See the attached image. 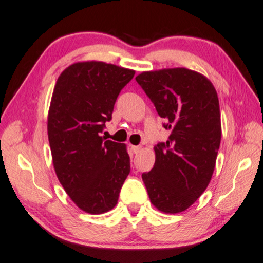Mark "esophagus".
Wrapping results in <instances>:
<instances>
[{
	"instance_id": "esophagus-1",
	"label": "esophagus",
	"mask_w": 263,
	"mask_h": 263,
	"mask_svg": "<svg viewBox=\"0 0 263 263\" xmlns=\"http://www.w3.org/2000/svg\"><path fill=\"white\" fill-rule=\"evenodd\" d=\"M131 148H132L133 154H138V152L140 151V148H142V147H140L139 145H132Z\"/></svg>"
}]
</instances>
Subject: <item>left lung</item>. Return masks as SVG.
Wrapping results in <instances>:
<instances>
[{
	"label": "left lung",
	"instance_id": "1",
	"mask_svg": "<svg viewBox=\"0 0 263 263\" xmlns=\"http://www.w3.org/2000/svg\"><path fill=\"white\" fill-rule=\"evenodd\" d=\"M136 80L171 130L169 139L154 147L155 165L142 178L157 209L182 213L204 193L215 169L221 143L216 89L186 68L143 72Z\"/></svg>",
	"mask_w": 263,
	"mask_h": 263
}]
</instances>
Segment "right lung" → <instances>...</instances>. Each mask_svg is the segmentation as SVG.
Wrapping results in <instances>:
<instances>
[{"mask_svg":"<svg viewBox=\"0 0 263 263\" xmlns=\"http://www.w3.org/2000/svg\"><path fill=\"white\" fill-rule=\"evenodd\" d=\"M135 70L101 61L77 62L58 78L48 112V140L59 182L86 213L113 209L130 174L124 144L101 137L119 93Z\"/></svg>","mask_w":263,"mask_h":263,"instance_id":"1","label":"right lung"}]
</instances>
